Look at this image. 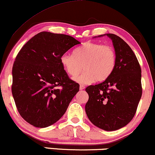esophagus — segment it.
<instances>
[{"label":"esophagus","mask_w":155,"mask_h":155,"mask_svg":"<svg viewBox=\"0 0 155 155\" xmlns=\"http://www.w3.org/2000/svg\"><path fill=\"white\" fill-rule=\"evenodd\" d=\"M85 85H80V90H81V91H82V90H84V89H85Z\"/></svg>","instance_id":"obj_1"}]
</instances>
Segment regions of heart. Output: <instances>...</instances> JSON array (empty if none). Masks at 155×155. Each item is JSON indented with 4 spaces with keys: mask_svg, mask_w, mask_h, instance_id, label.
Here are the masks:
<instances>
[{
    "mask_svg": "<svg viewBox=\"0 0 155 155\" xmlns=\"http://www.w3.org/2000/svg\"><path fill=\"white\" fill-rule=\"evenodd\" d=\"M60 62L70 77H74L83 69L85 71L74 80L81 84L93 81L103 82L114 71L116 64L115 50L109 45L95 42H85L73 51V54L64 53Z\"/></svg>",
    "mask_w": 155,
    "mask_h": 155,
    "instance_id": "1",
    "label": "heart"
}]
</instances>
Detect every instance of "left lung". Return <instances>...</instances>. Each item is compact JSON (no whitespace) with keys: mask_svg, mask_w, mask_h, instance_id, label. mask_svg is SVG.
Segmentation results:
<instances>
[{"mask_svg":"<svg viewBox=\"0 0 155 155\" xmlns=\"http://www.w3.org/2000/svg\"><path fill=\"white\" fill-rule=\"evenodd\" d=\"M107 36L115 49L116 68L103 83L85 88L89 95L85 112L95 126L115 131L127 125L136 114L142 94V70L132 49L121 37Z\"/></svg>","mask_w":155,"mask_h":155,"instance_id":"obj_1","label":"left lung"}]
</instances>
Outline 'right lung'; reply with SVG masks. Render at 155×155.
I'll return each instance as SVG.
<instances>
[{
    "label": "right lung",
    "instance_id": "1",
    "mask_svg": "<svg viewBox=\"0 0 155 155\" xmlns=\"http://www.w3.org/2000/svg\"><path fill=\"white\" fill-rule=\"evenodd\" d=\"M71 36L42 31L19 51L13 65V97L21 116L38 128L58 121L79 91L69 78L60 57L80 45Z\"/></svg>",
    "mask_w": 155,
    "mask_h": 155
}]
</instances>
